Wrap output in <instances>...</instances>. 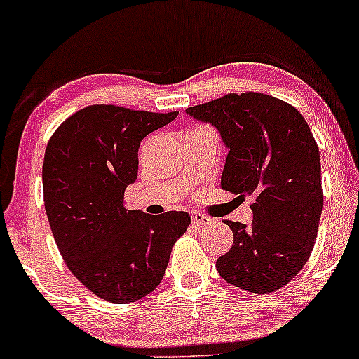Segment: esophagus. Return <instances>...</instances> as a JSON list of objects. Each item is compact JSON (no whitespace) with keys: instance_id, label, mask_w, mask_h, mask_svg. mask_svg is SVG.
Masks as SVG:
<instances>
[{"instance_id":"obj_1","label":"esophagus","mask_w":359,"mask_h":359,"mask_svg":"<svg viewBox=\"0 0 359 359\" xmlns=\"http://www.w3.org/2000/svg\"><path fill=\"white\" fill-rule=\"evenodd\" d=\"M191 219H193V224L194 225H199V227H203V225H208V224L212 222V219H209L208 215L199 214V212L191 214Z\"/></svg>"}]
</instances>
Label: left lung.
I'll list each match as a JSON object with an SVG mask.
<instances>
[{
    "mask_svg": "<svg viewBox=\"0 0 359 359\" xmlns=\"http://www.w3.org/2000/svg\"><path fill=\"white\" fill-rule=\"evenodd\" d=\"M186 112L212 124L229 149L222 189L253 198L252 224L225 220L233 245L215 268L235 287L278 291L307 263L320 222V154L311 127L294 106L252 91Z\"/></svg>",
    "mask_w": 359,
    "mask_h": 359,
    "instance_id": "1",
    "label": "left lung"
}]
</instances>
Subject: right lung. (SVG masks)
<instances>
[{"instance_id": "1", "label": "right lung", "mask_w": 359, "mask_h": 359, "mask_svg": "<svg viewBox=\"0 0 359 359\" xmlns=\"http://www.w3.org/2000/svg\"><path fill=\"white\" fill-rule=\"evenodd\" d=\"M178 112L95 104L63 121L42 166L43 204L67 266L97 297L127 304L158 286L188 212L147 215L124 205L137 180L139 147Z\"/></svg>"}]
</instances>
